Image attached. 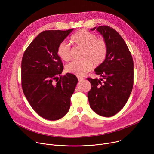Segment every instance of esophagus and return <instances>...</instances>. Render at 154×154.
<instances>
[{"instance_id": "1", "label": "esophagus", "mask_w": 154, "mask_h": 154, "mask_svg": "<svg viewBox=\"0 0 154 154\" xmlns=\"http://www.w3.org/2000/svg\"><path fill=\"white\" fill-rule=\"evenodd\" d=\"M77 78H78L79 81H80V80H82L84 79V78H83V77H77Z\"/></svg>"}]
</instances>
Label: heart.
<instances>
[{
    "label": "heart",
    "instance_id": "b5f03b06",
    "mask_svg": "<svg viewBox=\"0 0 154 154\" xmlns=\"http://www.w3.org/2000/svg\"><path fill=\"white\" fill-rule=\"evenodd\" d=\"M71 41L75 45L84 48L82 60L72 61L67 64L66 70L70 74L82 76L95 66H99L106 60L107 55V45L103 39L86 29H80L71 37ZM59 57L68 61L71 58L70 46L66 41H62L57 47Z\"/></svg>",
    "mask_w": 154,
    "mask_h": 154
}]
</instances>
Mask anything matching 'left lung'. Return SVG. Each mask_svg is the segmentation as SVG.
Here are the masks:
<instances>
[{"label": "left lung", "mask_w": 154, "mask_h": 154, "mask_svg": "<svg viewBox=\"0 0 154 154\" xmlns=\"http://www.w3.org/2000/svg\"><path fill=\"white\" fill-rule=\"evenodd\" d=\"M107 45V55L95 69L99 79L87 78L92 85L87 94L91 109L103 117L116 115L127 103L134 84V62L128 48L118 32L109 26L94 27Z\"/></svg>", "instance_id": "8db88e82"}]
</instances>
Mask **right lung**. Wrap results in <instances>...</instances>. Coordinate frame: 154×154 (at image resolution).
<instances>
[{"mask_svg": "<svg viewBox=\"0 0 154 154\" xmlns=\"http://www.w3.org/2000/svg\"><path fill=\"white\" fill-rule=\"evenodd\" d=\"M73 30L42 32L22 57L23 94L37 114L49 120H59L66 116L78 82L74 74L67 73L60 75L63 66L57 54L58 45Z\"/></svg>", "mask_w": 154, "mask_h": 154, "instance_id": "1", "label": "right lung"}]
</instances>
